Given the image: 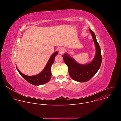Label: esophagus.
Wrapping results in <instances>:
<instances>
[{
    "instance_id": "34e87169",
    "label": "esophagus",
    "mask_w": 121,
    "mask_h": 121,
    "mask_svg": "<svg viewBox=\"0 0 121 121\" xmlns=\"http://www.w3.org/2000/svg\"><path fill=\"white\" fill-rule=\"evenodd\" d=\"M65 49L63 48H61L59 49V53L60 54H63L65 52Z\"/></svg>"
}]
</instances>
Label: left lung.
<instances>
[{"label": "left lung", "instance_id": "8db88e82", "mask_svg": "<svg viewBox=\"0 0 121 121\" xmlns=\"http://www.w3.org/2000/svg\"><path fill=\"white\" fill-rule=\"evenodd\" d=\"M89 30L93 37L96 50L95 56L91 63L81 65L66 54L62 56L65 64L68 66L70 77L79 82H85L90 80L99 70L101 64L102 57L99 45L96 40L95 33L91 30Z\"/></svg>", "mask_w": 121, "mask_h": 121}]
</instances>
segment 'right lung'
Listing matches in <instances>:
<instances>
[{
	"label": "right lung",
	"instance_id": "right-lung-1",
	"mask_svg": "<svg viewBox=\"0 0 121 121\" xmlns=\"http://www.w3.org/2000/svg\"><path fill=\"white\" fill-rule=\"evenodd\" d=\"M58 52H56L52 55L43 70L38 75L32 76H29L21 73L16 66L17 69L22 77L26 81L32 85L38 86L45 84L49 82L51 78V66L54 62L56 56Z\"/></svg>",
	"mask_w": 121,
	"mask_h": 121
}]
</instances>
